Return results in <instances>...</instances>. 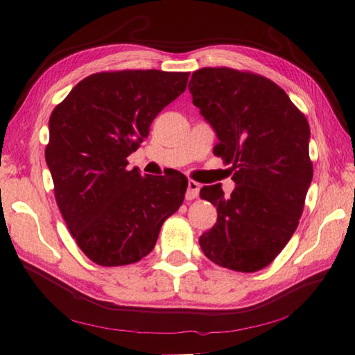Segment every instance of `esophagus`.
I'll return each instance as SVG.
<instances>
[{"instance_id": "obj_1", "label": "esophagus", "mask_w": 355, "mask_h": 355, "mask_svg": "<svg viewBox=\"0 0 355 355\" xmlns=\"http://www.w3.org/2000/svg\"><path fill=\"white\" fill-rule=\"evenodd\" d=\"M200 184L194 182V180H189L188 182V191H186V200H194L197 196H199Z\"/></svg>"}]
</instances>
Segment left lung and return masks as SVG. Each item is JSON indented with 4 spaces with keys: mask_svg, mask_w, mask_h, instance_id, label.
Masks as SVG:
<instances>
[{
    "mask_svg": "<svg viewBox=\"0 0 355 355\" xmlns=\"http://www.w3.org/2000/svg\"><path fill=\"white\" fill-rule=\"evenodd\" d=\"M188 87L219 139L214 155L230 164L236 184L230 196L220 184L200 189L218 209L200 248L222 268L260 271L299 225L313 178L309 122L284 89L252 71L205 67Z\"/></svg>",
    "mask_w": 355,
    "mask_h": 355,
    "instance_id": "8db88e82",
    "label": "left lung"
}]
</instances>
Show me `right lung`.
<instances>
[{
  "mask_svg": "<svg viewBox=\"0 0 355 355\" xmlns=\"http://www.w3.org/2000/svg\"><path fill=\"white\" fill-rule=\"evenodd\" d=\"M188 71H100L71 89L50 117L45 159L71 236L89 260L123 266L153 250L161 225L180 208L183 173L142 177L128 156L150 123L184 92Z\"/></svg>",
  "mask_w": 355,
  "mask_h": 355,
  "instance_id": "1",
  "label": "right lung"
}]
</instances>
